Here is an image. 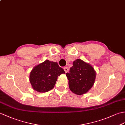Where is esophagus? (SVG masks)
I'll list each match as a JSON object with an SVG mask.
<instances>
[{"mask_svg": "<svg viewBox=\"0 0 125 125\" xmlns=\"http://www.w3.org/2000/svg\"><path fill=\"white\" fill-rule=\"evenodd\" d=\"M64 71L66 72H68L69 71V68L68 67H64Z\"/></svg>", "mask_w": 125, "mask_h": 125, "instance_id": "esophagus-1", "label": "esophagus"}]
</instances>
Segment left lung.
I'll use <instances>...</instances> for the list:
<instances>
[{
    "label": "left lung",
    "mask_w": 125,
    "mask_h": 125,
    "mask_svg": "<svg viewBox=\"0 0 125 125\" xmlns=\"http://www.w3.org/2000/svg\"><path fill=\"white\" fill-rule=\"evenodd\" d=\"M69 80L70 89L77 95L87 92L93 86L96 72L92 66L80 59L73 62L69 72L66 73Z\"/></svg>",
    "instance_id": "8db88e82"
}]
</instances>
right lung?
Listing matches in <instances>:
<instances>
[{
  "instance_id": "obj_1",
  "label": "right lung",
  "mask_w": 125,
  "mask_h": 125,
  "mask_svg": "<svg viewBox=\"0 0 125 125\" xmlns=\"http://www.w3.org/2000/svg\"><path fill=\"white\" fill-rule=\"evenodd\" d=\"M65 73L57 63L46 60L36 66L31 71L30 82L37 92H47L54 88L57 77Z\"/></svg>"
}]
</instances>
